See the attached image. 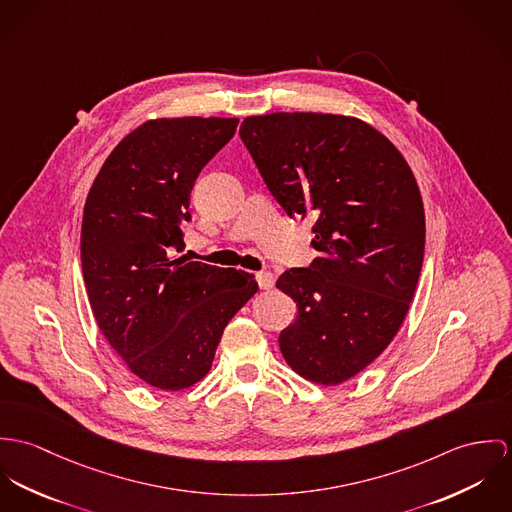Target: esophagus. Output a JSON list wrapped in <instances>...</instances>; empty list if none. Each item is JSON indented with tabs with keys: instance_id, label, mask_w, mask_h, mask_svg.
I'll return each instance as SVG.
<instances>
[{
	"instance_id": "34e87169",
	"label": "esophagus",
	"mask_w": 512,
	"mask_h": 512,
	"mask_svg": "<svg viewBox=\"0 0 512 512\" xmlns=\"http://www.w3.org/2000/svg\"><path fill=\"white\" fill-rule=\"evenodd\" d=\"M255 279H257V283L261 288H273L275 286V275L273 273H269V271H261V273H257L255 275Z\"/></svg>"
}]
</instances>
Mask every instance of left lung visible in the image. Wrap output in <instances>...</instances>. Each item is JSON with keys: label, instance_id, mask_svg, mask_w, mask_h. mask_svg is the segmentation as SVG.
<instances>
[{"label": "left lung", "instance_id": "1", "mask_svg": "<svg viewBox=\"0 0 512 512\" xmlns=\"http://www.w3.org/2000/svg\"><path fill=\"white\" fill-rule=\"evenodd\" d=\"M239 137L284 212L314 222L320 257L277 281L298 310L279 336L283 357L312 383H343L385 351L412 302L426 235L416 178L355 117L255 115Z\"/></svg>", "mask_w": 512, "mask_h": 512}]
</instances>
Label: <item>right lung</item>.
<instances>
[{
    "label": "right lung",
    "mask_w": 512,
    "mask_h": 512,
    "mask_svg": "<svg viewBox=\"0 0 512 512\" xmlns=\"http://www.w3.org/2000/svg\"><path fill=\"white\" fill-rule=\"evenodd\" d=\"M237 123H143L110 153L84 204L80 259L96 322L131 373L163 391L206 377L229 320L259 290L245 271L178 255L192 186Z\"/></svg>",
    "instance_id": "right-lung-1"
}]
</instances>
